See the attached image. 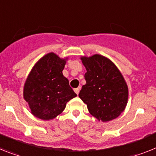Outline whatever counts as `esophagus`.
<instances>
[{
	"mask_svg": "<svg viewBox=\"0 0 156 156\" xmlns=\"http://www.w3.org/2000/svg\"><path fill=\"white\" fill-rule=\"evenodd\" d=\"M74 91H75L76 94H79V92H80V89L79 88H75V89H74Z\"/></svg>",
	"mask_w": 156,
	"mask_h": 156,
	"instance_id": "1",
	"label": "esophagus"
}]
</instances>
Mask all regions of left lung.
Here are the masks:
<instances>
[{"mask_svg": "<svg viewBox=\"0 0 156 156\" xmlns=\"http://www.w3.org/2000/svg\"><path fill=\"white\" fill-rule=\"evenodd\" d=\"M87 73L79 97L89 113L102 122L118 118L126 107L129 89L123 76L109 58L100 54L81 57Z\"/></svg>", "mask_w": 156, "mask_h": 156, "instance_id": "left-lung-1", "label": "left lung"}]
</instances>
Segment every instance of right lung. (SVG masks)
<instances>
[{"instance_id":"1","label":"right lung","mask_w":156,"mask_h":156,"mask_svg":"<svg viewBox=\"0 0 156 156\" xmlns=\"http://www.w3.org/2000/svg\"><path fill=\"white\" fill-rule=\"evenodd\" d=\"M67 60L51 52L40 58L30 70L23 86V98L34 117L44 121L54 119L76 96L62 73Z\"/></svg>"}]
</instances>
